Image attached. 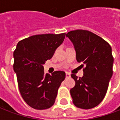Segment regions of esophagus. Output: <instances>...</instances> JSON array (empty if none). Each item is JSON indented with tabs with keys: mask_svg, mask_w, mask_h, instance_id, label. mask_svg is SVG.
I'll use <instances>...</instances> for the list:
<instances>
[{
	"mask_svg": "<svg viewBox=\"0 0 120 120\" xmlns=\"http://www.w3.org/2000/svg\"><path fill=\"white\" fill-rule=\"evenodd\" d=\"M65 76H66V78H68V77H70V76H71L70 73H65Z\"/></svg>",
	"mask_w": 120,
	"mask_h": 120,
	"instance_id": "34e87169",
	"label": "esophagus"
}]
</instances>
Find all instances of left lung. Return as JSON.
<instances>
[{"instance_id":"8db88e82","label":"left lung","mask_w":120,"mask_h":120,"mask_svg":"<svg viewBox=\"0 0 120 120\" xmlns=\"http://www.w3.org/2000/svg\"><path fill=\"white\" fill-rule=\"evenodd\" d=\"M73 44L76 60L86 65L83 76L78 78L72 74L75 86L70 90L74 105L89 109L103 100L112 76L114 58L112 49L105 40L92 32L77 30L66 34Z\"/></svg>"}]
</instances>
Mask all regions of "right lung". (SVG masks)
Instances as JSON below:
<instances>
[{
    "label": "right lung",
    "instance_id": "right-lung-1",
    "mask_svg": "<svg viewBox=\"0 0 120 120\" xmlns=\"http://www.w3.org/2000/svg\"><path fill=\"white\" fill-rule=\"evenodd\" d=\"M65 33L36 34L20 41L13 52V69L17 74L20 93L32 108L43 110L55 103L58 90L65 73L45 74L44 64L52 57L62 44Z\"/></svg>",
    "mask_w": 120,
    "mask_h": 120
}]
</instances>
